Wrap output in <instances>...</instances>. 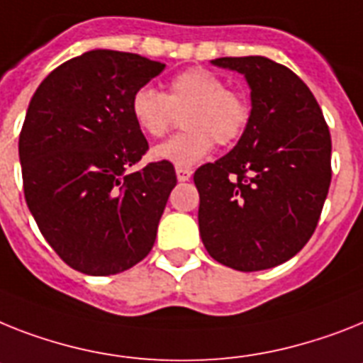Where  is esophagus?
Listing matches in <instances>:
<instances>
[{
	"label": "esophagus",
	"mask_w": 363,
	"mask_h": 363,
	"mask_svg": "<svg viewBox=\"0 0 363 363\" xmlns=\"http://www.w3.org/2000/svg\"><path fill=\"white\" fill-rule=\"evenodd\" d=\"M191 170L189 169H176V178H178V182H189L191 179Z\"/></svg>",
	"instance_id": "1"
}]
</instances>
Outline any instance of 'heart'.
I'll list each match as a JSON object with an SVG mask.
<instances>
[{
  "instance_id": "b5f03b06",
  "label": "heart",
  "mask_w": 363,
  "mask_h": 363,
  "mask_svg": "<svg viewBox=\"0 0 363 363\" xmlns=\"http://www.w3.org/2000/svg\"><path fill=\"white\" fill-rule=\"evenodd\" d=\"M131 116L148 137H163L182 116L184 133L152 150V160L191 169L217 145H232L247 128L248 106L241 96L228 91L217 74L206 68H189L170 81L169 92L140 86L131 96Z\"/></svg>"
}]
</instances>
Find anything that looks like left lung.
<instances>
[{
    "label": "left lung",
    "mask_w": 363,
    "mask_h": 363,
    "mask_svg": "<svg viewBox=\"0 0 363 363\" xmlns=\"http://www.w3.org/2000/svg\"><path fill=\"white\" fill-rule=\"evenodd\" d=\"M252 109L238 145L194 172L200 238L209 256L252 272L291 259L315 232L332 179L330 131L306 83L267 57H220Z\"/></svg>",
    "instance_id": "1"
}]
</instances>
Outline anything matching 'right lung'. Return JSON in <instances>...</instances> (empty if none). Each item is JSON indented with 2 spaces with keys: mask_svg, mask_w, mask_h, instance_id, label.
<instances>
[{
  "mask_svg": "<svg viewBox=\"0 0 363 363\" xmlns=\"http://www.w3.org/2000/svg\"><path fill=\"white\" fill-rule=\"evenodd\" d=\"M164 70L137 53L92 50L42 81L23 121L18 152L27 208L42 235L72 269L109 277L145 259L174 167L148 163L131 116V96Z\"/></svg>",
  "mask_w": 363,
  "mask_h": 363,
  "instance_id": "1",
  "label": "right lung"
}]
</instances>
